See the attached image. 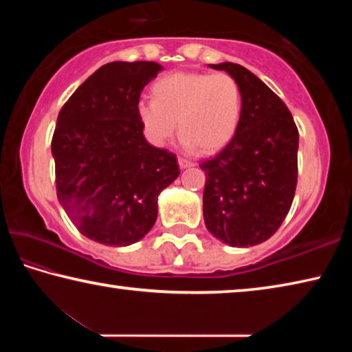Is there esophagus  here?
Masks as SVG:
<instances>
[{
  "label": "esophagus",
  "mask_w": 352,
  "mask_h": 352,
  "mask_svg": "<svg viewBox=\"0 0 352 352\" xmlns=\"http://www.w3.org/2000/svg\"><path fill=\"white\" fill-rule=\"evenodd\" d=\"M178 166H180V169H188V168H192L194 163L189 162V160L178 158Z\"/></svg>",
  "instance_id": "1"
}]
</instances>
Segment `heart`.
I'll use <instances>...</instances> for the list:
<instances>
[{"instance_id": "obj_1", "label": "heart", "mask_w": 352, "mask_h": 352, "mask_svg": "<svg viewBox=\"0 0 352 352\" xmlns=\"http://www.w3.org/2000/svg\"><path fill=\"white\" fill-rule=\"evenodd\" d=\"M153 99L136 105L146 138L163 146L177 133L184 146L217 153L233 141L242 115V93L234 77L225 73L178 71L153 85Z\"/></svg>"}]
</instances>
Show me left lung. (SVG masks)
Segmentation results:
<instances>
[{
  "instance_id": "8db88e82",
  "label": "left lung",
  "mask_w": 352,
  "mask_h": 352,
  "mask_svg": "<svg viewBox=\"0 0 352 352\" xmlns=\"http://www.w3.org/2000/svg\"><path fill=\"white\" fill-rule=\"evenodd\" d=\"M239 83L242 115L233 141L200 164L206 174L205 225L230 247L269 239L292 206L298 178V129L287 107L242 65H210Z\"/></svg>"
}]
</instances>
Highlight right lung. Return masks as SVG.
I'll use <instances>...</instances> for the list:
<instances>
[{
	"instance_id": "obj_1",
	"label": "right lung",
	"mask_w": 352,
	"mask_h": 352,
	"mask_svg": "<svg viewBox=\"0 0 352 352\" xmlns=\"http://www.w3.org/2000/svg\"><path fill=\"white\" fill-rule=\"evenodd\" d=\"M155 62H111L71 94L51 142L57 199L83 236L111 247L141 241L158 195L180 175L174 153L151 146L136 111Z\"/></svg>"
}]
</instances>
